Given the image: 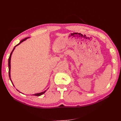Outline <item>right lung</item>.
Segmentation results:
<instances>
[{
	"mask_svg": "<svg viewBox=\"0 0 121 121\" xmlns=\"http://www.w3.org/2000/svg\"><path fill=\"white\" fill-rule=\"evenodd\" d=\"M29 38H30V37H27V38H25V39H23V40H22L20 42V43H18L17 45H16L14 47V48H13V49L12 52H11V53H10V56H9V61H8V65H9V77L10 80L11 81V82H12V84H13V86H14V85H13V83L12 80V79H11V77H10V68H11V67H10V60H11V57H12V53H13V52L14 51V49H15L16 47L17 46V45H19V44H21V43H22L23 41H25V40H27V39H28ZM48 89V88H47L46 90L43 91V92H40V93H35V94H32V95H35V96H39L41 95H42V94H43L44 93L46 92V91H47V90ZM17 90L18 91H19L18 90ZM19 92H21L20 91H19ZM21 93H22V92H21Z\"/></svg>",
	"mask_w": 121,
	"mask_h": 121,
	"instance_id": "1",
	"label": "right lung"
}]
</instances>
